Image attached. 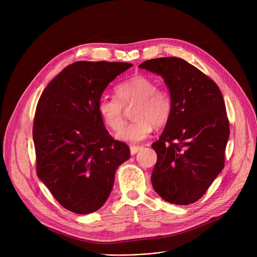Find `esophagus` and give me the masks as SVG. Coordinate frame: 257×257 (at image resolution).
Here are the masks:
<instances>
[{"label":"esophagus","instance_id":"1","mask_svg":"<svg viewBox=\"0 0 257 257\" xmlns=\"http://www.w3.org/2000/svg\"><path fill=\"white\" fill-rule=\"evenodd\" d=\"M139 150H141V147H139V146H131L130 147V153H131V155H134Z\"/></svg>","mask_w":257,"mask_h":257}]
</instances>
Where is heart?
Segmentation results:
<instances>
[{"instance_id":"obj_1","label":"heart","mask_w":257,"mask_h":257,"mask_svg":"<svg viewBox=\"0 0 257 257\" xmlns=\"http://www.w3.org/2000/svg\"><path fill=\"white\" fill-rule=\"evenodd\" d=\"M116 98L103 96L98 102V112L103 123L117 131L123 123V107L135 104L132 116L136 121L116 134L123 142L138 144L149 138L153 127H161L169 120L173 102L170 93L158 88L156 82L147 76L137 75L119 83Z\"/></svg>"}]
</instances>
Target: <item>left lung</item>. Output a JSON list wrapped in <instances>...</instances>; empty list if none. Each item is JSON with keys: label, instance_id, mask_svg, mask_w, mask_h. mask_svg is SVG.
<instances>
[{"label": "left lung", "instance_id": "obj_1", "mask_svg": "<svg viewBox=\"0 0 257 257\" xmlns=\"http://www.w3.org/2000/svg\"><path fill=\"white\" fill-rule=\"evenodd\" d=\"M164 78L173 102L172 114L152 144L157 161L151 181L172 204L195 203L224 168L229 120L214 81L178 57L150 59L139 65Z\"/></svg>", "mask_w": 257, "mask_h": 257}]
</instances>
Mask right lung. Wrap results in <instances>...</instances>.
<instances>
[{
  "label": "right lung",
  "instance_id": "obj_1",
  "mask_svg": "<svg viewBox=\"0 0 257 257\" xmlns=\"http://www.w3.org/2000/svg\"><path fill=\"white\" fill-rule=\"evenodd\" d=\"M131 63L77 61L40 96L33 123L36 173L58 203L75 213L97 211L109 197L130 149L106 130L98 102Z\"/></svg>",
  "mask_w": 257,
  "mask_h": 257
}]
</instances>
